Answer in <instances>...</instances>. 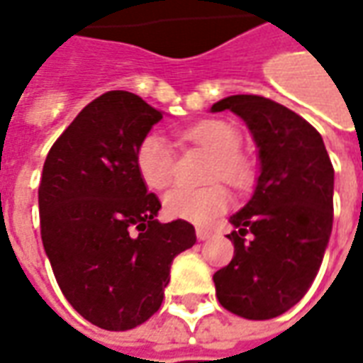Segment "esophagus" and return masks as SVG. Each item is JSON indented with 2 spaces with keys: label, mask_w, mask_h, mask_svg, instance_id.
I'll use <instances>...</instances> for the list:
<instances>
[{
  "label": "esophagus",
  "mask_w": 363,
  "mask_h": 363,
  "mask_svg": "<svg viewBox=\"0 0 363 363\" xmlns=\"http://www.w3.org/2000/svg\"><path fill=\"white\" fill-rule=\"evenodd\" d=\"M196 237H198V241H206V239H210V237H212V231H210V229L198 228L196 229Z\"/></svg>",
  "instance_id": "esophagus-1"
}]
</instances>
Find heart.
Here are the masks:
<instances>
[{
  "label": "heart",
  "instance_id": "b5f03b06",
  "mask_svg": "<svg viewBox=\"0 0 363 363\" xmlns=\"http://www.w3.org/2000/svg\"><path fill=\"white\" fill-rule=\"evenodd\" d=\"M182 138L213 153L210 181L223 179L235 189H245L252 181V165L239 151L241 132L231 122L220 118L202 120L184 130ZM135 169L143 184L151 190H165L174 181L173 145L163 135L150 134L143 138L135 150ZM231 204L225 186L210 184L204 189L179 186L163 198L165 212L177 220H186L198 225L220 216Z\"/></svg>",
  "mask_w": 363,
  "mask_h": 363
}]
</instances>
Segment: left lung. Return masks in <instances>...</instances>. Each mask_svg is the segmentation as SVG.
<instances>
[{"label":"left lung","mask_w":363,"mask_h":363,"mask_svg":"<svg viewBox=\"0 0 363 363\" xmlns=\"http://www.w3.org/2000/svg\"><path fill=\"white\" fill-rule=\"evenodd\" d=\"M243 120L259 150L251 200L233 213L228 239L235 255L213 274L228 311L274 319L311 288L333 231L335 169L323 138L299 114L259 95H231L212 112Z\"/></svg>","instance_id":"1"}]
</instances>
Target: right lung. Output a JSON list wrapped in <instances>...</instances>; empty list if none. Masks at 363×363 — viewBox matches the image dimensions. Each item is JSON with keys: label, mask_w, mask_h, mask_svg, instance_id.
<instances>
[{"label": "right lung", "mask_w": 363, "mask_h": 363, "mask_svg": "<svg viewBox=\"0 0 363 363\" xmlns=\"http://www.w3.org/2000/svg\"><path fill=\"white\" fill-rule=\"evenodd\" d=\"M163 112L128 91L83 108L44 161L40 235L62 294L83 319L128 330L157 311L173 259L196 243L189 221L159 223L161 202L135 150Z\"/></svg>", "instance_id": "obj_1"}]
</instances>
